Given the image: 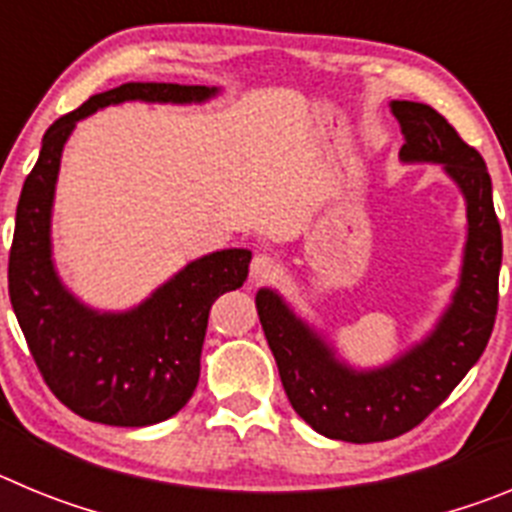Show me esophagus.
Here are the masks:
<instances>
[{
    "mask_svg": "<svg viewBox=\"0 0 512 512\" xmlns=\"http://www.w3.org/2000/svg\"><path fill=\"white\" fill-rule=\"evenodd\" d=\"M279 274V264L277 259H271L266 253H256L251 261V277L253 282H271V279Z\"/></svg>",
    "mask_w": 512,
    "mask_h": 512,
    "instance_id": "1",
    "label": "esophagus"
}]
</instances>
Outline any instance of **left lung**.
<instances>
[{
    "instance_id": "1",
    "label": "left lung",
    "mask_w": 512,
    "mask_h": 512,
    "mask_svg": "<svg viewBox=\"0 0 512 512\" xmlns=\"http://www.w3.org/2000/svg\"><path fill=\"white\" fill-rule=\"evenodd\" d=\"M390 107L405 135L402 161L441 164L467 202L459 287L436 328L390 364L354 369L279 292L264 287L256 295L261 328L295 413L320 436L348 443L390 441L423 423L477 364L497 315L503 233L485 158L428 104L395 99Z\"/></svg>"
}]
</instances>
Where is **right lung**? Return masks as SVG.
<instances>
[{
  "label": "right lung",
  "instance_id": "add662e5",
  "mask_svg": "<svg viewBox=\"0 0 512 512\" xmlns=\"http://www.w3.org/2000/svg\"><path fill=\"white\" fill-rule=\"evenodd\" d=\"M215 94V87L156 81H130L94 94L45 130L38 164L22 184L9 251V300L45 384L66 408L92 423L140 428L187 405L200 382L212 302L243 287L251 251L207 253L133 310H92L63 287L53 266L51 210L63 146L76 122L107 104H189Z\"/></svg>",
  "mask_w": 512,
  "mask_h": 512
}]
</instances>
